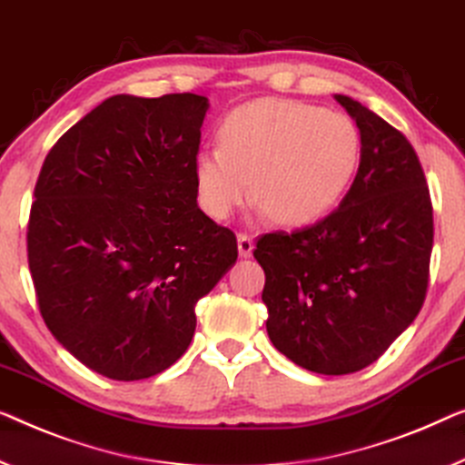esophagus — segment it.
Listing matches in <instances>:
<instances>
[{
    "mask_svg": "<svg viewBox=\"0 0 465 465\" xmlns=\"http://www.w3.org/2000/svg\"><path fill=\"white\" fill-rule=\"evenodd\" d=\"M238 251L242 256H251L254 251V238L248 233H238Z\"/></svg>",
    "mask_w": 465,
    "mask_h": 465,
    "instance_id": "esophagus-1",
    "label": "esophagus"
}]
</instances>
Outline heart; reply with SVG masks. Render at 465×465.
I'll return each mask as SVG.
<instances>
[{
	"mask_svg": "<svg viewBox=\"0 0 465 465\" xmlns=\"http://www.w3.org/2000/svg\"><path fill=\"white\" fill-rule=\"evenodd\" d=\"M359 161L361 134L351 116L267 98L225 116L219 150L193 158V182L203 211L217 221L254 192L275 221L304 225L341 203Z\"/></svg>",
	"mask_w": 465,
	"mask_h": 465,
	"instance_id": "heart-1",
	"label": "heart"
}]
</instances>
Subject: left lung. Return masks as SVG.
Here are the masks:
<instances>
[{
    "instance_id": "1",
    "label": "left lung",
    "mask_w": 465,
    "mask_h": 465,
    "mask_svg": "<svg viewBox=\"0 0 465 465\" xmlns=\"http://www.w3.org/2000/svg\"><path fill=\"white\" fill-rule=\"evenodd\" d=\"M361 134L341 206L315 225L261 235L267 334L304 370L342 376L384 355L426 299L434 238L430 190L410 140L336 94Z\"/></svg>"
}]
</instances>
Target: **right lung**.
<instances>
[{"label":"right lung","mask_w":465,"mask_h":465,"mask_svg":"<svg viewBox=\"0 0 465 465\" xmlns=\"http://www.w3.org/2000/svg\"><path fill=\"white\" fill-rule=\"evenodd\" d=\"M209 100L113 95L41 166L26 254L41 317L110 380H143L188 351L196 302L238 259L198 209L193 158Z\"/></svg>","instance_id":"1"}]
</instances>
